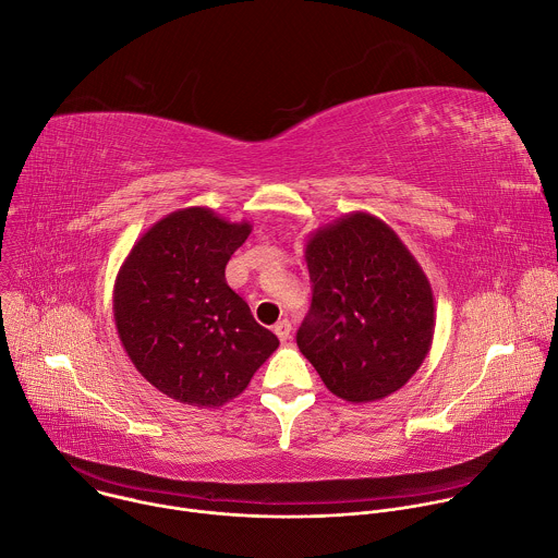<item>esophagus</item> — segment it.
I'll return each instance as SVG.
<instances>
[{
	"mask_svg": "<svg viewBox=\"0 0 558 558\" xmlns=\"http://www.w3.org/2000/svg\"><path fill=\"white\" fill-rule=\"evenodd\" d=\"M274 333H276L282 342H287L289 336H291V323H289V320H280V323L274 327Z\"/></svg>",
	"mask_w": 558,
	"mask_h": 558,
	"instance_id": "obj_1",
	"label": "esophagus"
}]
</instances>
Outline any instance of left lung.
Instances as JSON below:
<instances>
[{
	"instance_id": "8db88e82",
	"label": "left lung",
	"mask_w": 558,
	"mask_h": 558,
	"mask_svg": "<svg viewBox=\"0 0 558 558\" xmlns=\"http://www.w3.org/2000/svg\"><path fill=\"white\" fill-rule=\"evenodd\" d=\"M313 282L298 349L325 386L351 404L400 390L435 336L433 287L384 220L351 211L308 233Z\"/></svg>"
}]
</instances>
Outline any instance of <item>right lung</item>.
I'll return each instance as SVG.
<instances>
[{"mask_svg": "<svg viewBox=\"0 0 558 558\" xmlns=\"http://www.w3.org/2000/svg\"><path fill=\"white\" fill-rule=\"evenodd\" d=\"M250 233L247 220L209 207L177 209L138 238L117 274L119 340L136 371L181 404L231 402L280 344L225 280Z\"/></svg>", "mask_w": 558, "mask_h": 558, "instance_id": "right-lung-1", "label": "right lung"}]
</instances>
